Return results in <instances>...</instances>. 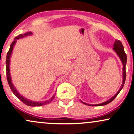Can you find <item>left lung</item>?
Returning <instances> with one entry per match:
<instances>
[{
    "label": "left lung",
    "instance_id": "obj_1",
    "mask_svg": "<svg viewBox=\"0 0 134 134\" xmlns=\"http://www.w3.org/2000/svg\"><path fill=\"white\" fill-rule=\"evenodd\" d=\"M113 49L115 51V53H116L120 59L121 62H122L123 67H122V84L121 85L120 88L118 91L116 92V94H115V96H113L111 98H110V99H108V100H107L104 102L99 103V104H89V103H86L85 102H83V101L81 102H83L84 104L88 105L90 106H102V105H105L108 104L113 100L114 99H115V97L118 96V94L119 93V92L121 91V90H122L123 86H124V83H125V80H126V63H127V56H126V54L124 52V47H123V45L122 44V43H121L119 40H116L115 43L113 44Z\"/></svg>",
    "mask_w": 134,
    "mask_h": 134
}]
</instances>
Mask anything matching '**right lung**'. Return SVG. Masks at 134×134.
<instances>
[{"label":"right lung","mask_w":134,"mask_h":134,"mask_svg":"<svg viewBox=\"0 0 134 134\" xmlns=\"http://www.w3.org/2000/svg\"><path fill=\"white\" fill-rule=\"evenodd\" d=\"M32 35V32H27L23 34H19L18 35L17 37H16L13 42L12 43V44H10V49H9V51L8 53L7 54V58H6V69H7V81H8V85L10 86V89H11L12 91L13 92V93L15 94V95L16 96V97L18 98V99L20 100L21 102H23L24 104H26V105L28 106H31V107H40L42 105H45L47 103H50L51 101L54 99L55 94L52 96V97L49 100H48L45 101H40V102H35L33 100H29L27 99V98L23 97V96L21 95V94H19V92L16 89L15 87V86L13 85V83H12V80L11 77V74H10V58H11L12 52H13V48L15 46L16 43L17 42V40L20 38H23L25 37H27L28 35Z\"/></svg>","instance_id":"obj_1"}]
</instances>
